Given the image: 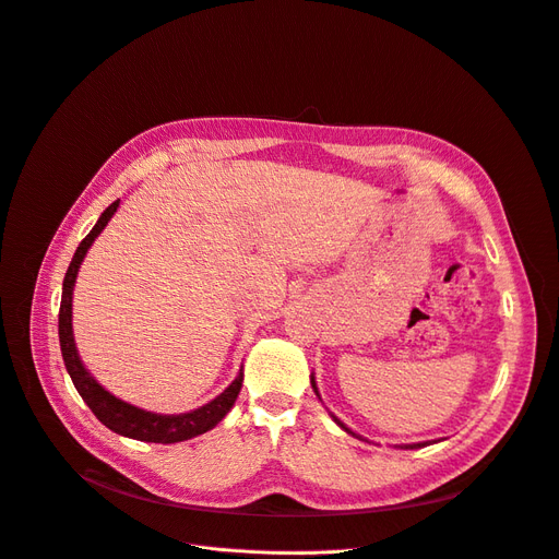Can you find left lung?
I'll list each match as a JSON object with an SVG mask.
<instances>
[{"label":"left lung","instance_id":"1","mask_svg":"<svg viewBox=\"0 0 559 559\" xmlns=\"http://www.w3.org/2000/svg\"><path fill=\"white\" fill-rule=\"evenodd\" d=\"M311 385H313V392H316V395H318V400H320V392H318V385H316V379H313V374H311ZM332 417H334V415H332ZM334 421H336V424L341 426V429H343V431H347L349 436H354V438H358V440H364V438H360L358 433H354L352 429H347V426H345V424H343V421H341L338 417H334ZM426 444H431V442H417V444H404L402 449H421V447H426Z\"/></svg>","mask_w":559,"mask_h":559}]
</instances>
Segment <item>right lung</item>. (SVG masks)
Masks as SVG:
<instances>
[{
    "instance_id": "1",
    "label": "right lung",
    "mask_w": 559,
    "mask_h": 559,
    "mask_svg": "<svg viewBox=\"0 0 559 559\" xmlns=\"http://www.w3.org/2000/svg\"><path fill=\"white\" fill-rule=\"evenodd\" d=\"M119 201H115L102 216H98L96 225L90 229V235L79 243L72 264L64 273L62 280V300H60V311H58V338H60V352L64 368H68L74 388L79 390V395L83 402L90 406V411L96 415V419L106 424L110 431L123 436V438H133L142 442H159V444H174L182 440H191L201 433H207L210 429L229 413V408L235 406L239 390L243 383V368L239 370L237 379L229 383L218 397H214L210 404L180 413V415H162V413H151L144 408H138L133 404H126L119 397L110 395V392L96 383V379L85 370L83 360L79 356L76 343H74V332H72V295H74V284L76 275L81 269V261L87 254L90 246L94 239L104 233V227L117 212Z\"/></svg>"
}]
</instances>
